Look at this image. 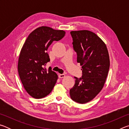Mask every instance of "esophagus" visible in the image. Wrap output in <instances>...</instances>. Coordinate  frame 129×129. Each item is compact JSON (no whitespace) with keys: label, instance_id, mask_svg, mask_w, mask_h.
Listing matches in <instances>:
<instances>
[{"label":"esophagus","instance_id":"34e87169","mask_svg":"<svg viewBox=\"0 0 129 129\" xmlns=\"http://www.w3.org/2000/svg\"><path fill=\"white\" fill-rule=\"evenodd\" d=\"M58 77H59V78H64L65 77V75H64V74H59L58 75Z\"/></svg>","mask_w":129,"mask_h":129}]
</instances>
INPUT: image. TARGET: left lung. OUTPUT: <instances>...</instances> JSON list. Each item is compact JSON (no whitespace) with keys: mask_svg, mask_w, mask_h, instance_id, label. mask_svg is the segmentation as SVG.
<instances>
[{"mask_svg":"<svg viewBox=\"0 0 129 129\" xmlns=\"http://www.w3.org/2000/svg\"><path fill=\"white\" fill-rule=\"evenodd\" d=\"M71 34L77 61L82 66V76L75 77V85L69 93L74 101L85 104L103 88L110 67L109 52L105 43L93 32L75 30Z\"/></svg>","mask_w":129,"mask_h":129,"instance_id":"8db88e82","label":"left lung"}]
</instances>
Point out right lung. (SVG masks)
I'll list each match as a JSON object with an SVG mask.
<instances>
[{
    "instance_id": "1",
    "label": "right lung",
    "mask_w": 129,
    "mask_h": 129,
    "mask_svg": "<svg viewBox=\"0 0 129 129\" xmlns=\"http://www.w3.org/2000/svg\"><path fill=\"white\" fill-rule=\"evenodd\" d=\"M63 30L41 26L30 33L19 55V75L26 91L33 98L42 99L51 92L58 76L51 69L44 67L50 61L48 48L53 41L65 36Z\"/></svg>"
}]
</instances>
